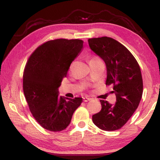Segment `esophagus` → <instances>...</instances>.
Here are the masks:
<instances>
[{"label": "esophagus", "instance_id": "1", "mask_svg": "<svg viewBox=\"0 0 160 160\" xmlns=\"http://www.w3.org/2000/svg\"><path fill=\"white\" fill-rule=\"evenodd\" d=\"M91 98L88 97V96H85V97H83V101L84 102H87V101H91Z\"/></svg>", "mask_w": 160, "mask_h": 160}]
</instances>
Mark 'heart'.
Returning <instances> with one entry per match:
<instances>
[{
    "label": "heart",
    "instance_id": "obj_1",
    "mask_svg": "<svg viewBox=\"0 0 160 160\" xmlns=\"http://www.w3.org/2000/svg\"><path fill=\"white\" fill-rule=\"evenodd\" d=\"M97 59H98L97 57H92V58H91L90 60H89V62H93V61H96V60H97Z\"/></svg>",
    "mask_w": 160,
    "mask_h": 160
}]
</instances>
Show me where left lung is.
Listing matches in <instances>:
<instances>
[{
	"instance_id": "obj_1",
	"label": "left lung",
	"mask_w": 160,
	"mask_h": 160,
	"mask_svg": "<svg viewBox=\"0 0 160 160\" xmlns=\"http://www.w3.org/2000/svg\"><path fill=\"white\" fill-rule=\"evenodd\" d=\"M88 45L106 66V84L112 86L116 103L101 100V111L93 115L96 126L103 130H118L138 108L142 96L143 83L139 64L130 52L114 39L102 37L88 39Z\"/></svg>"
}]
</instances>
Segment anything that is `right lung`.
Returning a JSON list of instances; mask_svg holds the SVG:
<instances>
[{
	"mask_svg": "<svg viewBox=\"0 0 160 160\" xmlns=\"http://www.w3.org/2000/svg\"><path fill=\"white\" fill-rule=\"evenodd\" d=\"M81 40L47 42L29 58L23 74V91L33 117L44 129L58 132L70 124L82 98L59 96V87L72 62L83 49Z\"/></svg>",
	"mask_w": 160,
	"mask_h": 160,
	"instance_id": "right-lung-1",
	"label": "right lung"
}]
</instances>
